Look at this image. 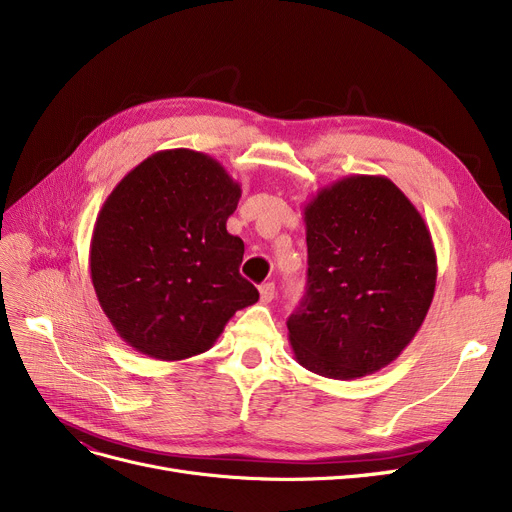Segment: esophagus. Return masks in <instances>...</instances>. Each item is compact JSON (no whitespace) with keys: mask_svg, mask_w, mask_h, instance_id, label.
Instances as JSON below:
<instances>
[{"mask_svg":"<svg viewBox=\"0 0 512 512\" xmlns=\"http://www.w3.org/2000/svg\"><path fill=\"white\" fill-rule=\"evenodd\" d=\"M259 294H261V303H272L276 297V286L272 282H265L259 286Z\"/></svg>","mask_w":512,"mask_h":512,"instance_id":"1","label":"esophagus"}]
</instances>
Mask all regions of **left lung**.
Listing matches in <instances>:
<instances>
[{"label":"left lung","instance_id":"obj_1","mask_svg":"<svg viewBox=\"0 0 512 512\" xmlns=\"http://www.w3.org/2000/svg\"><path fill=\"white\" fill-rule=\"evenodd\" d=\"M303 211L307 292L286 321L294 357L332 380L380 371L409 346L432 305V234L386 176H344Z\"/></svg>","mask_w":512,"mask_h":512}]
</instances>
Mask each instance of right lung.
Listing matches in <instances>:
<instances>
[{
  "mask_svg": "<svg viewBox=\"0 0 512 512\" xmlns=\"http://www.w3.org/2000/svg\"><path fill=\"white\" fill-rule=\"evenodd\" d=\"M240 184L218 159L168 149L132 168L93 228L91 282L134 351L180 361L209 351L230 317L259 301L238 274L245 242L226 230Z\"/></svg>",
  "mask_w": 512,
  "mask_h": 512,
  "instance_id": "add662e5",
  "label": "right lung"
}]
</instances>
